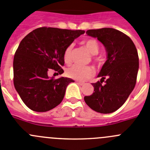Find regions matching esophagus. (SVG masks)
<instances>
[{
  "instance_id": "obj_1",
  "label": "esophagus",
  "mask_w": 150,
  "mask_h": 150,
  "mask_svg": "<svg viewBox=\"0 0 150 150\" xmlns=\"http://www.w3.org/2000/svg\"><path fill=\"white\" fill-rule=\"evenodd\" d=\"M76 82L77 83L78 85H79V86H83V85L85 84L84 82H79V81H76Z\"/></svg>"
}]
</instances>
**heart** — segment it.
Listing matches in <instances>:
<instances>
[{
    "label": "heart",
    "instance_id": "heart-1",
    "mask_svg": "<svg viewBox=\"0 0 150 150\" xmlns=\"http://www.w3.org/2000/svg\"><path fill=\"white\" fill-rule=\"evenodd\" d=\"M85 46L91 54L97 55L99 52V45L95 40L89 39L85 42ZM73 46L70 45L67 47L64 53V60L66 63H70L71 61V53ZM94 71L90 66H80L74 64L66 71V74L68 77L78 81H86L93 76Z\"/></svg>",
    "mask_w": 150,
    "mask_h": 150
}]
</instances>
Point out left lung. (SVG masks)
Wrapping results in <instances>:
<instances>
[{
  "label": "left lung",
  "instance_id": "left-lung-1",
  "mask_svg": "<svg viewBox=\"0 0 150 150\" xmlns=\"http://www.w3.org/2000/svg\"><path fill=\"white\" fill-rule=\"evenodd\" d=\"M86 34L104 45L107 59L97 76L101 79L92 83L94 93L86 96L85 102L99 113H112L123 105L135 86L139 68L138 51L131 38L115 29L89 30ZM105 79V84H102Z\"/></svg>",
  "mask_w": 150,
  "mask_h": 150
}]
</instances>
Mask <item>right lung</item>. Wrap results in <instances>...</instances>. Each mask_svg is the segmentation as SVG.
Masks as SVG:
<instances>
[{
	"label": "right lung",
	"instance_id": "add662e5",
	"mask_svg": "<svg viewBox=\"0 0 150 150\" xmlns=\"http://www.w3.org/2000/svg\"><path fill=\"white\" fill-rule=\"evenodd\" d=\"M84 30L54 27L35 29L21 40L13 60L14 86L26 105L34 112H45L61 103L70 78L53 79L48 71L63 74L64 53Z\"/></svg>",
	"mask_w": 150,
	"mask_h": 150
}]
</instances>
